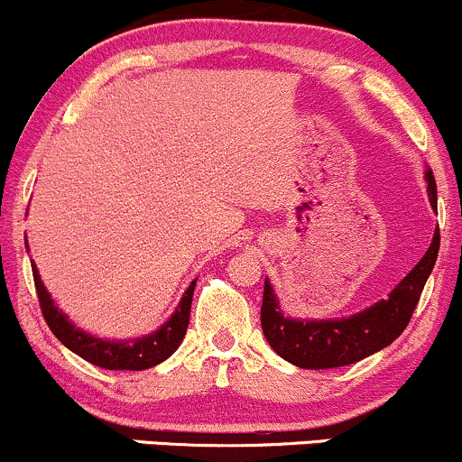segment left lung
<instances>
[{
    "mask_svg": "<svg viewBox=\"0 0 462 462\" xmlns=\"http://www.w3.org/2000/svg\"><path fill=\"white\" fill-rule=\"evenodd\" d=\"M426 180L430 204L437 210V182H434L432 171L426 173ZM439 245H441V235L437 227L428 252L415 264V269L391 291L389 300L378 301L367 310L341 321L304 323L286 319L278 310V300H275L272 284L264 280L261 309L264 338L275 349V354L301 369L346 367L380 352L406 330L428 275L437 263Z\"/></svg>",
    "mask_w": 462,
    "mask_h": 462,
    "instance_id": "8db88e82",
    "label": "left lung"
}]
</instances>
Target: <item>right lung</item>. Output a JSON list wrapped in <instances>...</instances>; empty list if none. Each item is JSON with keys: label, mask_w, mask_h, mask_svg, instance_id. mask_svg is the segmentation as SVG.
<instances>
[{"label": "right lung", "mask_w": 462, "mask_h": 462, "mask_svg": "<svg viewBox=\"0 0 462 462\" xmlns=\"http://www.w3.org/2000/svg\"><path fill=\"white\" fill-rule=\"evenodd\" d=\"M32 275H34L36 298H39L41 312H43L50 330L54 332L58 341L71 349L73 354H78V356H82L84 360H88V363L97 365V367L102 369H150L153 365L162 363V360L171 356L180 343H182L184 334H187L195 282H190L182 301H180L178 310L173 312L171 319L164 323L156 334H150V337L141 338V341L110 343L102 341V338H93L91 334H84L82 330H78V328H73L71 321H67V317L54 306L50 293H47L43 282H41V275L36 272L34 264H32Z\"/></svg>", "instance_id": "obj_1"}]
</instances>
